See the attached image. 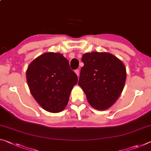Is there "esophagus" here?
Masks as SVG:
<instances>
[{"mask_svg":"<svg viewBox=\"0 0 151 151\" xmlns=\"http://www.w3.org/2000/svg\"><path fill=\"white\" fill-rule=\"evenodd\" d=\"M75 73H76V75H77V76H79V70H78V69H77V70H76Z\"/></svg>","mask_w":151,"mask_h":151,"instance_id":"34e87169","label":"esophagus"}]
</instances>
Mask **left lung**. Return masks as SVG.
I'll return each instance as SVG.
<instances>
[{"label":"left lung","instance_id":"1","mask_svg":"<svg viewBox=\"0 0 151 151\" xmlns=\"http://www.w3.org/2000/svg\"><path fill=\"white\" fill-rule=\"evenodd\" d=\"M78 85L93 108L106 110L120 96L126 79L124 63L108 52H92L83 55Z\"/></svg>","mask_w":151,"mask_h":151}]
</instances>
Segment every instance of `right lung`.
I'll use <instances>...</instances> for the list:
<instances>
[{"label": "right lung", "instance_id": "add662e5", "mask_svg": "<svg viewBox=\"0 0 151 151\" xmlns=\"http://www.w3.org/2000/svg\"><path fill=\"white\" fill-rule=\"evenodd\" d=\"M26 78L35 101L51 113L65 109L78 81L68 60L57 52H45L33 60L27 67Z\"/></svg>", "mask_w": 151, "mask_h": 151}]
</instances>
